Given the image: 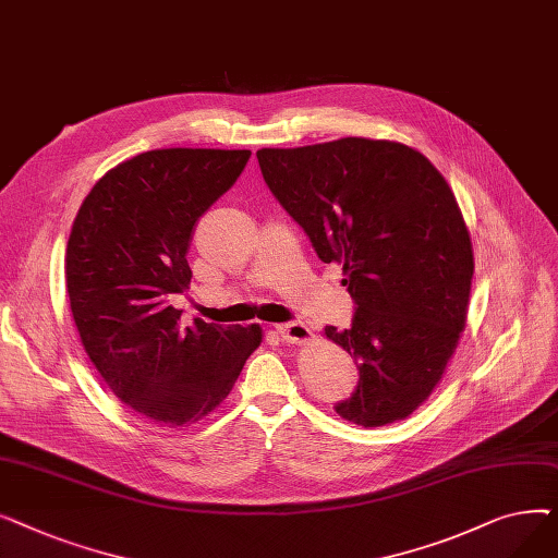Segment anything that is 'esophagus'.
<instances>
[{
  "label": "esophagus",
  "instance_id": "1",
  "mask_svg": "<svg viewBox=\"0 0 558 558\" xmlns=\"http://www.w3.org/2000/svg\"><path fill=\"white\" fill-rule=\"evenodd\" d=\"M278 335L287 343H307L312 339V330L301 320H289V324L278 326Z\"/></svg>",
  "mask_w": 558,
  "mask_h": 558
}]
</instances>
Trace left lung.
I'll return each instance as SVG.
<instances>
[{
	"instance_id": "left-lung-1",
	"label": "left lung",
	"mask_w": 558,
	"mask_h": 558,
	"mask_svg": "<svg viewBox=\"0 0 558 558\" xmlns=\"http://www.w3.org/2000/svg\"><path fill=\"white\" fill-rule=\"evenodd\" d=\"M257 162L320 262L341 264L355 301L353 326H326L360 364L337 414L362 427L407 418L441 383L465 328L475 259L450 185L389 140L259 149Z\"/></svg>"
}]
</instances>
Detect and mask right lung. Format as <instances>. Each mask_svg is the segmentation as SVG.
I'll use <instances>...</instances> for the list:
<instances>
[{
	"label": "right lung",
	"instance_id": "obj_1",
	"mask_svg": "<svg viewBox=\"0 0 558 558\" xmlns=\"http://www.w3.org/2000/svg\"><path fill=\"white\" fill-rule=\"evenodd\" d=\"M251 151L156 149L106 171L81 203L65 282L76 330L108 389L156 425L187 427L232 391L259 326L194 324L171 305L190 289L196 221L240 179Z\"/></svg>",
	"mask_w": 558,
	"mask_h": 558
}]
</instances>
